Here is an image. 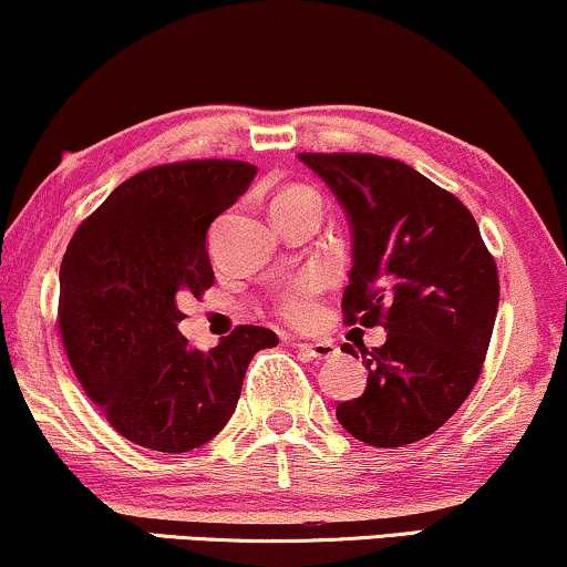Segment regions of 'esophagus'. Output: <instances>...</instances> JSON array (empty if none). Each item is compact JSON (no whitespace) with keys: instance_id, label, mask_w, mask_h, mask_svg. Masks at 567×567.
Returning a JSON list of instances; mask_svg holds the SVG:
<instances>
[{"instance_id":"obj_1","label":"esophagus","mask_w":567,"mask_h":567,"mask_svg":"<svg viewBox=\"0 0 567 567\" xmlns=\"http://www.w3.org/2000/svg\"><path fill=\"white\" fill-rule=\"evenodd\" d=\"M299 348L301 353H307L309 359H332V355L338 353V348H336V343H332V340H317V343H305V340H297V343H293Z\"/></svg>"}]
</instances>
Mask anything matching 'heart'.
Listing matches in <instances>:
<instances>
[{"label": "heart", "instance_id": "obj_1", "mask_svg": "<svg viewBox=\"0 0 567 567\" xmlns=\"http://www.w3.org/2000/svg\"><path fill=\"white\" fill-rule=\"evenodd\" d=\"M286 206H312L320 212V198H317V193L309 188H286L276 196L274 208H286ZM317 293H320V278L315 276L297 278L289 289L278 293L276 315L289 324H309L317 315V307H315Z\"/></svg>", "mask_w": 567, "mask_h": 567}]
</instances>
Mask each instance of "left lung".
I'll return each mask as SVG.
<instances>
[{"label": "left lung", "instance_id": "8db88e82", "mask_svg": "<svg viewBox=\"0 0 567 567\" xmlns=\"http://www.w3.org/2000/svg\"><path fill=\"white\" fill-rule=\"evenodd\" d=\"M299 159L351 221L346 324L386 330L384 346L361 351L367 390L340 402L338 421L369 446L415 444L475 390L498 312V268L470 208L405 162L359 152Z\"/></svg>", "mask_w": 567, "mask_h": 567}]
</instances>
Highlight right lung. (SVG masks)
I'll return each mask as SVG.
<instances>
[{
    "mask_svg": "<svg viewBox=\"0 0 567 567\" xmlns=\"http://www.w3.org/2000/svg\"><path fill=\"white\" fill-rule=\"evenodd\" d=\"M258 167L188 159L121 183L74 231L61 260L59 332L107 423L152 452L204 446L235 413L245 371L274 330L237 324L212 351L188 348L177 299L212 289L206 235Z\"/></svg>",
    "mask_w": 567,
    "mask_h": 567,
    "instance_id": "obj_1",
    "label": "right lung"
}]
</instances>
